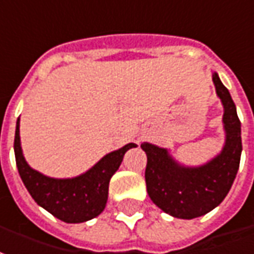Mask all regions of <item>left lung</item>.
<instances>
[{
  "instance_id": "left-lung-1",
  "label": "left lung",
  "mask_w": 254,
  "mask_h": 254,
  "mask_svg": "<svg viewBox=\"0 0 254 254\" xmlns=\"http://www.w3.org/2000/svg\"><path fill=\"white\" fill-rule=\"evenodd\" d=\"M217 97L224 106L225 144L210 162L197 167L180 164L164 148L141 144L148 162L145 170L146 190L159 209L173 217L190 220L211 211L224 200L237 177L241 153V122L237 106L217 73H213Z\"/></svg>"
}]
</instances>
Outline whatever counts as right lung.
Returning <instances> with one entry per match:
<instances>
[{
  "instance_id": "add662e5",
  "label": "right lung",
  "mask_w": 254,
  "mask_h": 254,
  "mask_svg": "<svg viewBox=\"0 0 254 254\" xmlns=\"http://www.w3.org/2000/svg\"><path fill=\"white\" fill-rule=\"evenodd\" d=\"M135 144L124 145L104 156L90 170L73 178H52L31 169L20 146L19 119L15 131V157L20 178L31 197L64 223H84L99 216L108 202L109 181L120 167L124 153Z\"/></svg>"
}]
</instances>
